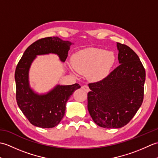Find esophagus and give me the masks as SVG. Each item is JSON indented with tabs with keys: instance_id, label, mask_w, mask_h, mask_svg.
Wrapping results in <instances>:
<instances>
[{
	"instance_id": "esophagus-1",
	"label": "esophagus",
	"mask_w": 158,
	"mask_h": 158,
	"mask_svg": "<svg viewBox=\"0 0 158 158\" xmlns=\"http://www.w3.org/2000/svg\"><path fill=\"white\" fill-rule=\"evenodd\" d=\"M82 89H84L85 92H89V88H88V85H83L82 86Z\"/></svg>"
}]
</instances>
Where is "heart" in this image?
I'll use <instances>...</instances> for the list:
<instances>
[{
    "instance_id": "b5f03b06",
    "label": "heart",
    "mask_w": 158,
    "mask_h": 158,
    "mask_svg": "<svg viewBox=\"0 0 158 158\" xmlns=\"http://www.w3.org/2000/svg\"><path fill=\"white\" fill-rule=\"evenodd\" d=\"M115 61L112 52L101 49L92 48L75 53L72 57L71 64L80 73H89L94 81H100L108 75Z\"/></svg>"
}]
</instances>
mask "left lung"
<instances>
[{"instance_id": "1", "label": "left lung", "mask_w": 158, "mask_h": 158, "mask_svg": "<svg viewBox=\"0 0 158 158\" xmlns=\"http://www.w3.org/2000/svg\"><path fill=\"white\" fill-rule=\"evenodd\" d=\"M119 65L105 79L88 85V109L94 122L105 128H119L141 106L145 70L136 53L117 43Z\"/></svg>"}]
</instances>
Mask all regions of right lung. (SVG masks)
<instances>
[{
    "instance_id": "add662e5",
    "label": "right lung",
    "mask_w": 158,
    "mask_h": 158,
    "mask_svg": "<svg viewBox=\"0 0 158 158\" xmlns=\"http://www.w3.org/2000/svg\"><path fill=\"white\" fill-rule=\"evenodd\" d=\"M74 43L63 41L58 36L46 37L33 43L26 49L17 65L15 73L16 100L20 110L32 125L51 128L60 122L65 113L66 104L78 83L70 85H56L48 92L39 94L31 88L29 70L36 56L56 54L64 62L70 47Z\"/></svg>"
}]
</instances>
